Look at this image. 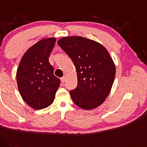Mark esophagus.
Returning a JSON list of instances; mask_svg holds the SVG:
<instances>
[{
    "instance_id": "34e87169",
    "label": "esophagus",
    "mask_w": 147,
    "mask_h": 147,
    "mask_svg": "<svg viewBox=\"0 0 147 147\" xmlns=\"http://www.w3.org/2000/svg\"><path fill=\"white\" fill-rule=\"evenodd\" d=\"M65 76H63V77H62V78H60V80H61V82H62V83H64V82H65Z\"/></svg>"
}]
</instances>
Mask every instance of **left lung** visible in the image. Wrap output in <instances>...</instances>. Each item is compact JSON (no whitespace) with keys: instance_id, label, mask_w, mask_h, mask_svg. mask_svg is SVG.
Segmentation results:
<instances>
[{"instance_id":"8db88e82","label":"left lung","mask_w":147,"mask_h":147,"mask_svg":"<svg viewBox=\"0 0 147 147\" xmlns=\"http://www.w3.org/2000/svg\"><path fill=\"white\" fill-rule=\"evenodd\" d=\"M57 44L76 69L78 85L69 92L74 103L85 110L98 107L115 80V66L109 53L99 43L79 36L63 37Z\"/></svg>"}]
</instances>
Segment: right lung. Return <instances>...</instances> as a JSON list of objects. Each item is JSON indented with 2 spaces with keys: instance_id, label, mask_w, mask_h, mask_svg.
Masks as SVG:
<instances>
[{
  "instance_id": "right-lung-1",
  "label": "right lung",
  "mask_w": 147,
  "mask_h": 147,
  "mask_svg": "<svg viewBox=\"0 0 147 147\" xmlns=\"http://www.w3.org/2000/svg\"><path fill=\"white\" fill-rule=\"evenodd\" d=\"M55 42V38H48L36 43L23 56L17 69L20 94L34 109H44L51 104L60 87V80L54 76L49 61Z\"/></svg>"
}]
</instances>
